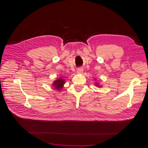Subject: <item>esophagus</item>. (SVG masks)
Wrapping results in <instances>:
<instances>
[{"label":"esophagus","mask_w":148,"mask_h":148,"mask_svg":"<svg viewBox=\"0 0 148 148\" xmlns=\"http://www.w3.org/2000/svg\"><path fill=\"white\" fill-rule=\"evenodd\" d=\"M83 69H78L77 71V73L78 74H82L83 73Z\"/></svg>","instance_id":"34e87169"}]
</instances>
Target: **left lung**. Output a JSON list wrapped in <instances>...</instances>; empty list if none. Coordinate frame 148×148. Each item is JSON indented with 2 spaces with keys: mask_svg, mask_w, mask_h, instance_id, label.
I'll use <instances>...</instances> for the list:
<instances>
[{
  "mask_svg": "<svg viewBox=\"0 0 148 148\" xmlns=\"http://www.w3.org/2000/svg\"><path fill=\"white\" fill-rule=\"evenodd\" d=\"M95 86L98 88H101L102 87V85H100L99 84H98L97 82H95Z\"/></svg>",
  "mask_w": 148,
  "mask_h": 148,
  "instance_id": "1",
  "label": "left lung"
}]
</instances>
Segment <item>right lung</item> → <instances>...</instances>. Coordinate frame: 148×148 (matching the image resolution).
I'll use <instances>...</instances> for the list:
<instances>
[{"label":"right lung","mask_w":148,"mask_h":148,"mask_svg":"<svg viewBox=\"0 0 148 148\" xmlns=\"http://www.w3.org/2000/svg\"><path fill=\"white\" fill-rule=\"evenodd\" d=\"M65 82L66 81L64 79H62V78H59L53 82L52 86L54 88L55 90L57 91H61L62 88L64 87Z\"/></svg>","instance_id":"add662e5"}]
</instances>
